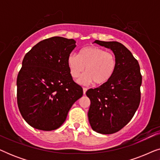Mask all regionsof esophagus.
<instances>
[{
	"mask_svg": "<svg viewBox=\"0 0 160 160\" xmlns=\"http://www.w3.org/2000/svg\"><path fill=\"white\" fill-rule=\"evenodd\" d=\"M87 90V87H83V93H84V95H85V94H86Z\"/></svg>",
	"mask_w": 160,
	"mask_h": 160,
	"instance_id": "esophagus-1",
	"label": "esophagus"
}]
</instances>
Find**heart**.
I'll return each instance as SVG.
<instances>
[{"label":"heart","mask_w":160,"mask_h":160,"mask_svg":"<svg viewBox=\"0 0 160 160\" xmlns=\"http://www.w3.org/2000/svg\"><path fill=\"white\" fill-rule=\"evenodd\" d=\"M67 62L70 73L74 78L79 77L85 67L86 73L79 79L83 84L92 82L96 85L106 84L114 75L117 65V58L112 52L95 46L83 48L78 55L70 54Z\"/></svg>","instance_id":"obj_1"}]
</instances>
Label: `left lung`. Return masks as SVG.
Returning a JSON list of instances; mask_svg holds the SVG:
<instances>
[{
    "label": "left lung",
    "instance_id": "left-lung-1",
    "mask_svg": "<svg viewBox=\"0 0 160 160\" xmlns=\"http://www.w3.org/2000/svg\"><path fill=\"white\" fill-rule=\"evenodd\" d=\"M112 50L117 61L114 75L106 84L89 89L88 118L92 129L101 134H112L132 119L141 101L142 76L138 62L121 43L95 42Z\"/></svg>",
    "mask_w": 160,
    "mask_h": 160
}]
</instances>
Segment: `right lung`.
Segmentation results:
<instances>
[{
    "label": "right lung",
    "mask_w": 160,
    "mask_h": 160,
    "mask_svg": "<svg viewBox=\"0 0 160 160\" xmlns=\"http://www.w3.org/2000/svg\"><path fill=\"white\" fill-rule=\"evenodd\" d=\"M76 47L73 39L52 37L37 43L24 57L17 79V104L32 128L44 131L59 128L83 95L67 62Z\"/></svg>",
    "instance_id": "right-lung-1"
}]
</instances>
